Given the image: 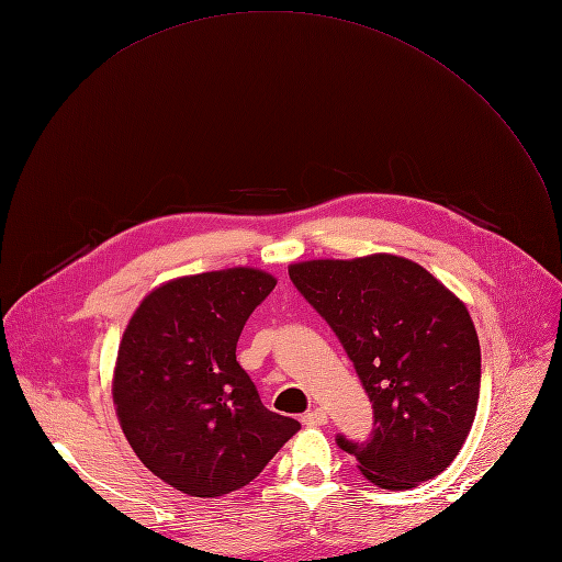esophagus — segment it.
I'll use <instances>...</instances> for the list:
<instances>
[{
	"label": "esophagus",
	"instance_id": "esophagus-1",
	"mask_svg": "<svg viewBox=\"0 0 562 562\" xmlns=\"http://www.w3.org/2000/svg\"><path fill=\"white\" fill-rule=\"evenodd\" d=\"M326 422H328V415L321 407H314V409H310V412H305V415H303V424L305 426H323Z\"/></svg>",
	"mask_w": 562,
	"mask_h": 562
}]
</instances>
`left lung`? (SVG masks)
Instances as JSON below:
<instances>
[{"mask_svg": "<svg viewBox=\"0 0 562 562\" xmlns=\"http://www.w3.org/2000/svg\"><path fill=\"white\" fill-rule=\"evenodd\" d=\"M289 278L341 341L373 407L369 439L339 432V449L382 490L441 474L464 445L481 394V346L467 307L424 266L396 255L303 261Z\"/></svg>", "mask_w": 562, "mask_h": 562, "instance_id": "obj_1", "label": "left lung"}]
</instances>
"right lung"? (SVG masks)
<instances>
[{
    "label": "right lung",
    "mask_w": 562,
    "mask_h": 562,
    "mask_svg": "<svg viewBox=\"0 0 562 562\" xmlns=\"http://www.w3.org/2000/svg\"><path fill=\"white\" fill-rule=\"evenodd\" d=\"M276 278L227 269L172 280L134 312L113 403L138 460L189 496L248 485L301 424L263 407L236 341Z\"/></svg>",
    "instance_id": "1"
}]
</instances>
